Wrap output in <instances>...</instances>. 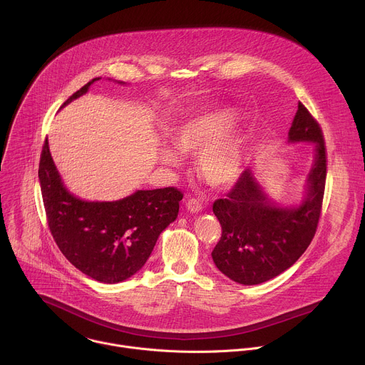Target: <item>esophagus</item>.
I'll return each instance as SVG.
<instances>
[{"label":"esophagus","instance_id":"1","mask_svg":"<svg viewBox=\"0 0 365 365\" xmlns=\"http://www.w3.org/2000/svg\"><path fill=\"white\" fill-rule=\"evenodd\" d=\"M186 207H187V211H190L192 214H196V212L202 211V203L197 199L192 197L186 202Z\"/></svg>","mask_w":365,"mask_h":365}]
</instances>
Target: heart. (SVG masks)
Returning <instances> with one entry per match:
<instances>
[{"label": "heart", "mask_w": 365, "mask_h": 365, "mask_svg": "<svg viewBox=\"0 0 365 365\" xmlns=\"http://www.w3.org/2000/svg\"><path fill=\"white\" fill-rule=\"evenodd\" d=\"M176 150L197 155V173L215 187L234 185L244 172L248 145L247 127L235 120L228 107L202 110L182 123L172 134ZM168 165H179V158L168 147L160 151Z\"/></svg>", "instance_id": "1"}]
</instances>
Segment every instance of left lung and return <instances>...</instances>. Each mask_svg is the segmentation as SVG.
<instances>
[{
  "label": "left lung",
  "instance_id": "1",
  "mask_svg": "<svg viewBox=\"0 0 365 365\" xmlns=\"http://www.w3.org/2000/svg\"><path fill=\"white\" fill-rule=\"evenodd\" d=\"M290 143H315V162L300 205L272 202L251 169L242 172L224 199L214 202L222 235L212 251L215 266L240 284L264 283L292 267L314 240L327 182V147L318 121L299 102Z\"/></svg>",
  "mask_w": 365,
  "mask_h": 365
}]
</instances>
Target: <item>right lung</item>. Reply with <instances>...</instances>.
<instances>
[{"label": "right lung", "instance_id": "1", "mask_svg": "<svg viewBox=\"0 0 365 365\" xmlns=\"http://www.w3.org/2000/svg\"><path fill=\"white\" fill-rule=\"evenodd\" d=\"M95 78L62 107L86 93ZM38 180L48 230L69 262L91 279L114 284L135 274L159 235L179 214L183 193L176 187L137 190L114 202H86L63 185L44 141Z\"/></svg>", "mask_w": 365, "mask_h": 365}]
</instances>
